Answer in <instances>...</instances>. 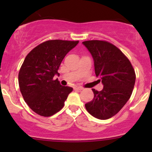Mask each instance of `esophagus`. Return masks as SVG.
I'll use <instances>...</instances> for the list:
<instances>
[{
    "mask_svg": "<svg viewBox=\"0 0 152 152\" xmlns=\"http://www.w3.org/2000/svg\"><path fill=\"white\" fill-rule=\"evenodd\" d=\"M74 89L75 90H78V91H81V90L83 89V88H82V87H81V86H76L74 88Z\"/></svg>",
    "mask_w": 152,
    "mask_h": 152,
    "instance_id": "esophagus-1",
    "label": "esophagus"
}]
</instances>
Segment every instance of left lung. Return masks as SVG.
<instances>
[{"label": "left lung", "instance_id": "1", "mask_svg": "<svg viewBox=\"0 0 152 152\" xmlns=\"http://www.w3.org/2000/svg\"><path fill=\"white\" fill-rule=\"evenodd\" d=\"M91 54L94 69L104 88L92 89L93 100L85 104L88 113L105 120L116 115L130 99L135 84L136 74L127 57L116 46L105 41H83Z\"/></svg>", "mask_w": 152, "mask_h": 152}]
</instances>
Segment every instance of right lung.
Wrapping results in <instances>:
<instances>
[{"label": "right lung", "instance_id": "obj_1", "mask_svg": "<svg viewBox=\"0 0 152 152\" xmlns=\"http://www.w3.org/2000/svg\"><path fill=\"white\" fill-rule=\"evenodd\" d=\"M78 41L50 40L33 49L26 56L18 74L20 91L24 100L35 113L50 116L64 107L73 88L61 86L58 70L63 59Z\"/></svg>", "mask_w": 152, "mask_h": 152}]
</instances>
